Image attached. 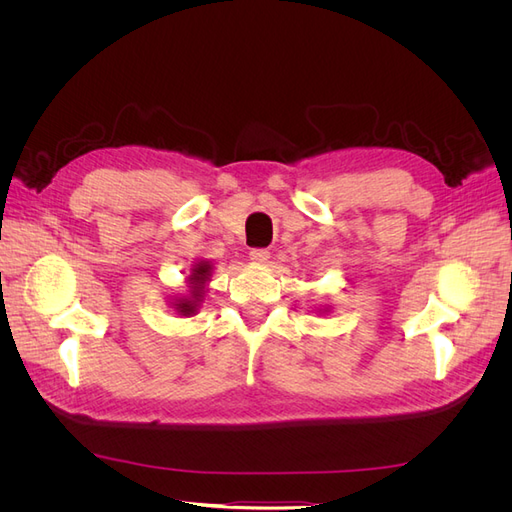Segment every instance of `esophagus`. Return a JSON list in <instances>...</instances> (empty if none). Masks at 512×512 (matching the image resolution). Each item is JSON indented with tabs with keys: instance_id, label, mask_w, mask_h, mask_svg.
<instances>
[{
	"instance_id": "obj_1",
	"label": "esophagus",
	"mask_w": 512,
	"mask_h": 512,
	"mask_svg": "<svg viewBox=\"0 0 512 512\" xmlns=\"http://www.w3.org/2000/svg\"><path fill=\"white\" fill-rule=\"evenodd\" d=\"M269 256H271V252L265 250V247H254V250L250 252V260H254L256 265H265Z\"/></svg>"
}]
</instances>
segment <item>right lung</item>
Here are the masks:
<instances>
[{"label": "right lung", "mask_w": 512, "mask_h": 512, "mask_svg": "<svg viewBox=\"0 0 512 512\" xmlns=\"http://www.w3.org/2000/svg\"><path fill=\"white\" fill-rule=\"evenodd\" d=\"M209 273H211V265L209 262H198V265L192 269L190 275V297L179 299L175 305V309L183 316H192L200 301H203V294H205V282H209Z\"/></svg>", "instance_id": "obj_1"}]
</instances>
